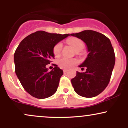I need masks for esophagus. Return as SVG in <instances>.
Instances as JSON below:
<instances>
[{"mask_svg":"<svg viewBox=\"0 0 128 128\" xmlns=\"http://www.w3.org/2000/svg\"><path fill=\"white\" fill-rule=\"evenodd\" d=\"M67 71H68V70H67V69H64V70H63V72H64V73L67 72Z\"/></svg>","mask_w":128,"mask_h":128,"instance_id":"1","label":"esophagus"}]
</instances>
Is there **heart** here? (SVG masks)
I'll list each match as a JSON object with an SVG mask.
<instances>
[{"instance_id":"b5f03b06","label":"heart","mask_w":128,"mask_h":128,"mask_svg":"<svg viewBox=\"0 0 128 128\" xmlns=\"http://www.w3.org/2000/svg\"><path fill=\"white\" fill-rule=\"evenodd\" d=\"M67 42L70 44L75 50L76 54H79L80 51L84 48V42L80 39L76 37H70L67 40ZM62 49V44L61 42H58L56 44L54 47L53 52L55 56H58L61 54ZM58 65L61 68L64 69H69L73 67L78 63V61L76 59L71 58H62L58 61Z\"/></svg>"}]
</instances>
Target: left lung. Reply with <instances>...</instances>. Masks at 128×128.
Wrapping results in <instances>:
<instances>
[{
  "mask_svg": "<svg viewBox=\"0 0 128 128\" xmlns=\"http://www.w3.org/2000/svg\"><path fill=\"white\" fill-rule=\"evenodd\" d=\"M86 43L88 52L86 60L79 66L86 72H76L71 79L74 92L84 98H93L101 93L109 83L115 64V54L110 39L102 34L86 30L71 34Z\"/></svg>",
  "mask_w": 128,
  "mask_h": 128,
  "instance_id": "8db88e82",
  "label": "left lung"
}]
</instances>
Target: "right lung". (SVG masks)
I'll return each instance as SVG.
<instances>
[{
  "label": "right lung",
  "instance_id": "add662e5",
  "mask_svg": "<svg viewBox=\"0 0 128 128\" xmlns=\"http://www.w3.org/2000/svg\"><path fill=\"white\" fill-rule=\"evenodd\" d=\"M69 34L40 30L24 38L14 56L15 72L22 86L29 94L45 99L55 93L63 71L58 66L49 71L46 66L54 58V47Z\"/></svg>",
  "mask_w": 128,
  "mask_h": 128
}]
</instances>
